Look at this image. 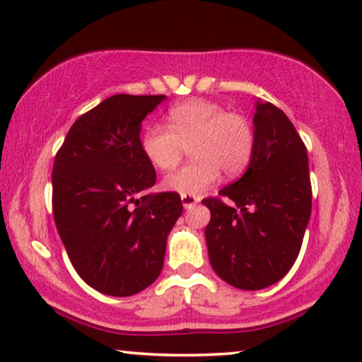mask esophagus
Returning a JSON list of instances; mask_svg holds the SVG:
<instances>
[{
    "mask_svg": "<svg viewBox=\"0 0 362 362\" xmlns=\"http://www.w3.org/2000/svg\"><path fill=\"white\" fill-rule=\"evenodd\" d=\"M180 199H182V205H184V209H192L194 205H197V202H199V200L192 195H182Z\"/></svg>",
    "mask_w": 362,
    "mask_h": 362,
    "instance_id": "obj_1",
    "label": "esophagus"
}]
</instances>
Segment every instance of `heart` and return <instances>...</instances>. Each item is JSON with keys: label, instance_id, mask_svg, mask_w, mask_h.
Returning a JSON list of instances; mask_svg holds the SVG:
<instances>
[{"label": "heart", "instance_id": "b5f03b06", "mask_svg": "<svg viewBox=\"0 0 362 362\" xmlns=\"http://www.w3.org/2000/svg\"><path fill=\"white\" fill-rule=\"evenodd\" d=\"M167 122L168 128L157 123L145 127L140 145L145 158L162 172L175 168L190 147L194 160L163 178L162 187L168 192L199 197L218 180L221 172L230 178L240 175L252 158V125L222 105L190 100L170 108Z\"/></svg>", "mask_w": 362, "mask_h": 362}]
</instances>
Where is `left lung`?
<instances>
[{"mask_svg":"<svg viewBox=\"0 0 362 362\" xmlns=\"http://www.w3.org/2000/svg\"><path fill=\"white\" fill-rule=\"evenodd\" d=\"M254 153L244 175L205 199V242L212 269L242 291L281 281L308 228L313 189L305 145L281 108L254 103Z\"/></svg>","mask_w":362,"mask_h":362,"instance_id":"8db88e82","label":"left lung"}]
</instances>
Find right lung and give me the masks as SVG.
Masks as SVG:
<instances>
[{"mask_svg":"<svg viewBox=\"0 0 362 362\" xmlns=\"http://www.w3.org/2000/svg\"><path fill=\"white\" fill-rule=\"evenodd\" d=\"M165 95H113L73 123L53 165V215L78 276L102 294L134 296L160 276L180 195L147 192L155 168L141 122Z\"/></svg>","mask_w":362,"mask_h":362,"instance_id":"obj_1","label":"right lung"}]
</instances>
